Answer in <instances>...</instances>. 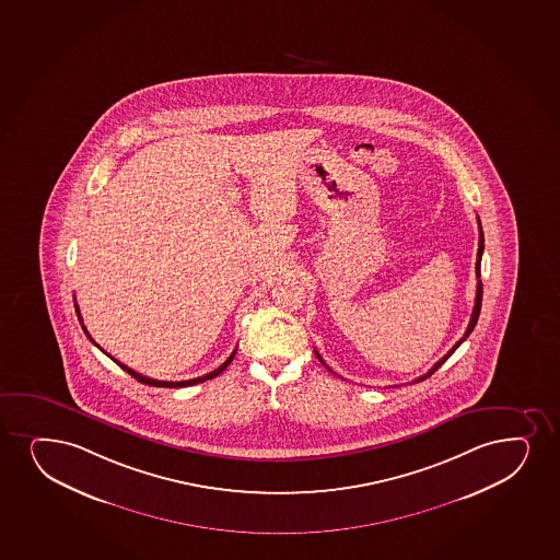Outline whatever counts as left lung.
Listing matches in <instances>:
<instances>
[{
  "mask_svg": "<svg viewBox=\"0 0 560 560\" xmlns=\"http://www.w3.org/2000/svg\"><path fill=\"white\" fill-rule=\"evenodd\" d=\"M478 229H480V240H478V257H476V277H478V284H476V302H474V310H472V316H470V323H468L467 331H465V336L460 337L459 341L455 342L454 347H452V350L447 352L444 358H441L439 362L434 363L433 368L429 369L428 373L425 375L418 376L415 382L423 381V378H428V376L433 375L434 371L436 369L441 368L442 363L446 362L447 358L450 355L454 354L455 350L459 349L460 342L465 341L468 336H470V331H472L474 326H476V323H478V316H480V310H481V294H483V289H481V255H483V232H481V223L480 218H478ZM316 355H318V360L323 362L324 368L328 369V371H331V369L324 363L323 358H320V354L316 352Z\"/></svg>",
  "mask_w": 560,
  "mask_h": 560,
  "instance_id": "1",
  "label": "left lung"
}]
</instances>
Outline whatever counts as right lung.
<instances>
[{"label":"right lung","mask_w":560,"mask_h":560,"mask_svg":"<svg viewBox=\"0 0 560 560\" xmlns=\"http://www.w3.org/2000/svg\"><path fill=\"white\" fill-rule=\"evenodd\" d=\"M74 310H77V316H79L80 323H82V316H80V310L79 305H77V302H74ZM82 329L86 331V336L90 337V341L95 345V347H100L97 342L93 341L92 336L88 334L86 326L82 324ZM101 349V347H100ZM105 352V350H103ZM106 354V352H105ZM234 355H236V350L232 352L231 355H229V360L223 363V365H219L215 371H211V373H208V375L205 376H198V378H191V381H179V382H168V381H153V378H150V376L140 375V373H137V371H132V369L127 368V365H124V363H119L118 360H114V362L118 363L119 368L124 369V371H127L129 375L135 376L137 381L142 382V384H150V386H158V388H185V386H192V384H200V382L210 381V378H213V376H218L219 373H223L224 369L229 368L231 365L232 360H234Z\"/></svg>","instance_id":"obj_1"}]
</instances>
